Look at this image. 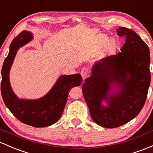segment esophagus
I'll use <instances>...</instances> for the list:
<instances>
[{"instance_id":"obj_1","label":"esophagus","mask_w":153,"mask_h":153,"mask_svg":"<svg viewBox=\"0 0 153 153\" xmlns=\"http://www.w3.org/2000/svg\"><path fill=\"white\" fill-rule=\"evenodd\" d=\"M81 75L82 77L83 80H85V79L88 78L90 76V70L88 68H83L81 71Z\"/></svg>"}]
</instances>
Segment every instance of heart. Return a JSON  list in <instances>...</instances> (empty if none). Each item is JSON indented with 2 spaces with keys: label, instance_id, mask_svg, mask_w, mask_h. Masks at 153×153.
I'll list each match as a JSON object with an SVG mask.
<instances>
[{
  "label": "heart",
  "instance_id": "heart-1",
  "mask_svg": "<svg viewBox=\"0 0 153 153\" xmlns=\"http://www.w3.org/2000/svg\"><path fill=\"white\" fill-rule=\"evenodd\" d=\"M106 42V38H103V39H101L100 41V44H103L105 42ZM116 47V43L114 41H110L109 43L107 44V48L109 49V50H113V49L115 48Z\"/></svg>",
  "mask_w": 153,
  "mask_h": 153
}]
</instances>
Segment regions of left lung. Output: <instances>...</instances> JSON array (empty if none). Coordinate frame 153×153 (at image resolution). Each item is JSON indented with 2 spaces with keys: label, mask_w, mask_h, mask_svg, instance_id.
<instances>
[{
  "label": "left lung",
  "mask_w": 153,
  "mask_h": 153,
  "mask_svg": "<svg viewBox=\"0 0 153 153\" xmlns=\"http://www.w3.org/2000/svg\"><path fill=\"white\" fill-rule=\"evenodd\" d=\"M117 33L126 39L120 52L95 63L82 85L92 119L108 128L123 126L139 114L151 79L148 46L131 29L120 27Z\"/></svg>",
  "instance_id": "1"
}]
</instances>
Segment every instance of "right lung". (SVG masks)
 Returning a JSON list of instances; mask_svg holds the SVG:
<instances>
[{
  "label": "right lung",
  "mask_w": 153,
  "mask_h": 153,
  "mask_svg": "<svg viewBox=\"0 0 153 153\" xmlns=\"http://www.w3.org/2000/svg\"><path fill=\"white\" fill-rule=\"evenodd\" d=\"M33 38L30 32L24 30L13 39L1 71V90L6 106L20 122L36 128H42L57 122L63 112L68 91L73 87L79 86L82 78L79 74L62 75L50 91L42 98L36 100L19 99L11 89L9 71L17 50L30 42Z\"/></svg>",
  "instance_id": "obj_1"
}]
</instances>
